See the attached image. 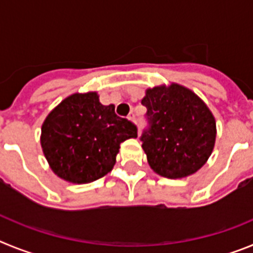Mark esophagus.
Wrapping results in <instances>:
<instances>
[{"mask_svg":"<svg viewBox=\"0 0 253 253\" xmlns=\"http://www.w3.org/2000/svg\"><path fill=\"white\" fill-rule=\"evenodd\" d=\"M128 119L129 120H131V122H137V120H135V113H134V111H130V114H129L128 115Z\"/></svg>","mask_w":253,"mask_h":253,"instance_id":"obj_1","label":"esophagus"}]
</instances>
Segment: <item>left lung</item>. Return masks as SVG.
<instances>
[{"label": "left lung", "instance_id": "obj_1", "mask_svg": "<svg viewBox=\"0 0 253 253\" xmlns=\"http://www.w3.org/2000/svg\"><path fill=\"white\" fill-rule=\"evenodd\" d=\"M142 104L148 125L139 139L152 169L163 177L181 178L204 166L216 134L207 105L175 84L147 90Z\"/></svg>", "mask_w": 253, "mask_h": 253}]
</instances>
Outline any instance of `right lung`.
Returning <instances> with one entry per match:
<instances>
[{
    "mask_svg": "<svg viewBox=\"0 0 253 253\" xmlns=\"http://www.w3.org/2000/svg\"><path fill=\"white\" fill-rule=\"evenodd\" d=\"M137 125L105 106L96 92L75 93L60 102L42 126V148L55 175L87 184L113 169L120 143L137 138Z\"/></svg>",
    "mask_w": 253,
    "mask_h": 253,
    "instance_id": "right-lung-1",
    "label": "right lung"
}]
</instances>
